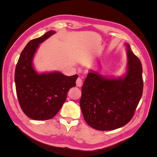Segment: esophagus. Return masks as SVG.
Here are the masks:
<instances>
[{
  "label": "esophagus",
  "mask_w": 157,
  "mask_h": 157,
  "mask_svg": "<svg viewBox=\"0 0 157 157\" xmlns=\"http://www.w3.org/2000/svg\"><path fill=\"white\" fill-rule=\"evenodd\" d=\"M82 79L80 78V77H78L77 80V81H76V84H77V86L78 87H81L82 85Z\"/></svg>",
  "instance_id": "34e87169"
}]
</instances>
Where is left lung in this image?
Listing matches in <instances>:
<instances>
[{
  "label": "left lung",
  "mask_w": 157,
  "mask_h": 157,
  "mask_svg": "<svg viewBox=\"0 0 157 157\" xmlns=\"http://www.w3.org/2000/svg\"><path fill=\"white\" fill-rule=\"evenodd\" d=\"M127 46L128 71L123 78H105L92 70L82 87L80 106L87 124L94 129L113 130L134 117L144 88L139 58Z\"/></svg>",
  "instance_id": "obj_1"
}]
</instances>
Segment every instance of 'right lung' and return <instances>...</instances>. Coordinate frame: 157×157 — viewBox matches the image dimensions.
Here are the masks:
<instances>
[{"mask_svg": "<svg viewBox=\"0 0 157 157\" xmlns=\"http://www.w3.org/2000/svg\"><path fill=\"white\" fill-rule=\"evenodd\" d=\"M54 31L30 40L21 52L15 70V83L19 103L25 115L36 121L51 119L58 113L70 88L76 86L77 75L71 77L59 72L38 74L33 59L39 44Z\"/></svg>", "mask_w": 157, "mask_h": 157, "instance_id": "1", "label": "right lung"}]
</instances>
